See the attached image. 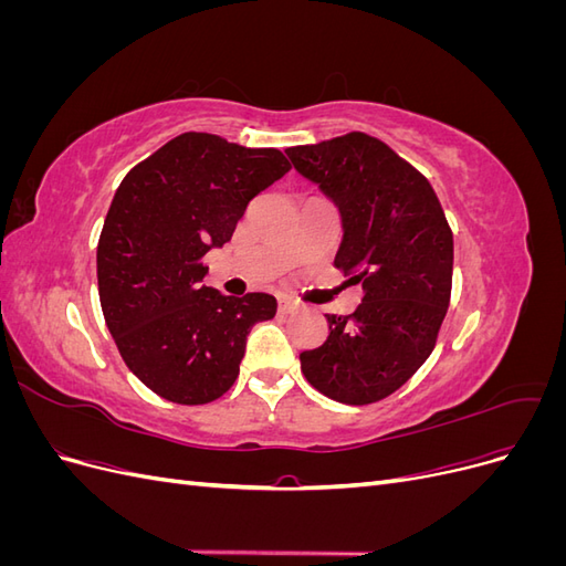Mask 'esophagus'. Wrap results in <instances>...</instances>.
Wrapping results in <instances>:
<instances>
[{"label":"esophagus","instance_id":"obj_1","mask_svg":"<svg viewBox=\"0 0 566 566\" xmlns=\"http://www.w3.org/2000/svg\"><path fill=\"white\" fill-rule=\"evenodd\" d=\"M295 310H297V302L287 300V297H281V300H279V312H281V314H290V312H295Z\"/></svg>","mask_w":566,"mask_h":566}]
</instances>
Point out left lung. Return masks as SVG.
Wrapping results in <instances>:
<instances>
[{
  "instance_id": "obj_1",
  "label": "left lung",
  "mask_w": 566,
  "mask_h": 566,
  "mask_svg": "<svg viewBox=\"0 0 566 566\" xmlns=\"http://www.w3.org/2000/svg\"><path fill=\"white\" fill-rule=\"evenodd\" d=\"M342 214L335 266L364 285L349 316L325 314L328 337L302 352L306 382L349 406L387 399L432 354L451 302L453 231L432 184L385 142L349 132L287 148Z\"/></svg>"
}]
</instances>
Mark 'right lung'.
I'll use <instances>...</instances> for the list:
<instances>
[{
  "mask_svg": "<svg viewBox=\"0 0 566 566\" xmlns=\"http://www.w3.org/2000/svg\"><path fill=\"white\" fill-rule=\"evenodd\" d=\"M287 169L279 148L186 132L117 186L96 248L101 310L123 361L158 397L219 399L241 373L252 325L276 314L266 293L224 297L202 285V260Z\"/></svg>",
  "mask_w": 566,
  "mask_h": 566,
  "instance_id": "right-lung-1",
  "label": "right lung"
}]
</instances>
